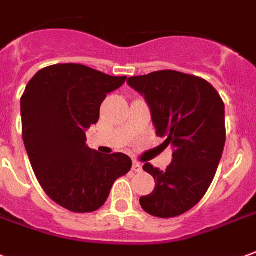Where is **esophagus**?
<instances>
[{"label":"esophagus","instance_id":"1","mask_svg":"<svg viewBox=\"0 0 256 256\" xmlns=\"http://www.w3.org/2000/svg\"><path fill=\"white\" fill-rule=\"evenodd\" d=\"M132 171L134 172L142 171V164H140V162H138V161H134V164H132Z\"/></svg>","mask_w":256,"mask_h":256}]
</instances>
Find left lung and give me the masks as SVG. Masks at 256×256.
Wrapping results in <instances>:
<instances>
[{
    "mask_svg": "<svg viewBox=\"0 0 256 256\" xmlns=\"http://www.w3.org/2000/svg\"><path fill=\"white\" fill-rule=\"evenodd\" d=\"M126 82L144 96L157 136L174 148L166 171L143 166L156 188L140 197V206L157 218L179 216L204 197L218 170L226 142L224 100L208 81L174 70Z\"/></svg>",
    "mask_w": 256,
    "mask_h": 256,
    "instance_id": "obj_1",
    "label": "left lung"
}]
</instances>
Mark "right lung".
Listing matches in <instances>:
<instances>
[{
	"mask_svg": "<svg viewBox=\"0 0 256 256\" xmlns=\"http://www.w3.org/2000/svg\"><path fill=\"white\" fill-rule=\"evenodd\" d=\"M125 80L76 63L54 64L40 70L22 96L23 142L34 174L50 198L68 211L99 210L113 183L131 170L126 154H100L85 143L106 95Z\"/></svg>",
	"mask_w": 256,
	"mask_h": 256,
	"instance_id": "right-lung-1",
	"label": "right lung"
}]
</instances>
